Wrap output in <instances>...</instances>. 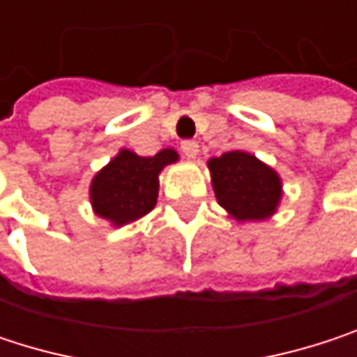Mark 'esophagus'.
I'll use <instances>...</instances> for the list:
<instances>
[{"label": "esophagus", "mask_w": 357, "mask_h": 357, "mask_svg": "<svg viewBox=\"0 0 357 357\" xmlns=\"http://www.w3.org/2000/svg\"><path fill=\"white\" fill-rule=\"evenodd\" d=\"M198 151H200L198 142H194V140H185V142H181V153H183L188 159H196Z\"/></svg>", "instance_id": "esophagus-1"}]
</instances>
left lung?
<instances>
[{"mask_svg":"<svg viewBox=\"0 0 357 357\" xmlns=\"http://www.w3.org/2000/svg\"><path fill=\"white\" fill-rule=\"evenodd\" d=\"M217 202L238 223L271 219L283 198L279 174L246 151H229L208 159Z\"/></svg>","mask_w":357,"mask_h":357,"instance_id":"left-lung-1","label":"left lung"}]
</instances>
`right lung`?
I'll return each mask as SVG.
<instances>
[{
  "instance_id": "obj_1",
  "label": "right lung",
  "mask_w": 357,
  "mask_h": 357,
  "mask_svg": "<svg viewBox=\"0 0 357 357\" xmlns=\"http://www.w3.org/2000/svg\"><path fill=\"white\" fill-rule=\"evenodd\" d=\"M178 161L174 149H163L155 157H140L121 149L91 181L93 213L113 227H123L149 215L157 204L161 172Z\"/></svg>"
}]
</instances>
